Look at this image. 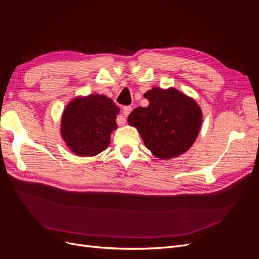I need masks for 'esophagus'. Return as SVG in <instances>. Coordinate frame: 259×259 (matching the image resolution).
<instances>
[{
  "mask_svg": "<svg viewBox=\"0 0 259 259\" xmlns=\"http://www.w3.org/2000/svg\"><path fill=\"white\" fill-rule=\"evenodd\" d=\"M131 111H132V107L131 106H126V107L123 108V114H124V116H127L131 113ZM122 121L123 122H121L120 125H123L125 123V117H123Z\"/></svg>",
  "mask_w": 259,
  "mask_h": 259,
  "instance_id": "34e87169",
  "label": "esophagus"
}]
</instances>
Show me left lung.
Masks as SVG:
<instances>
[{"mask_svg": "<svg viewBox=\"0 0 259 259\" xmlns=\"http://www.w3.org/2000/svg\"><path fill=\"white\" fill-rule=\"evenodd\" d=\"M144 97L149 106L136 108L127 121L138 130L145 146L162 160L189 150L202 123V111L194 99L173 88H153Z\"/></svg>", "mask_w": 259, "mask_h": 259, "instance_id": "obj_1", "label": "left lung"}]
</instances>
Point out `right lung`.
<instances>
[{"label": "right lung", "instance_id": "obj_1", "mask_svg": "<svg viewBox=\"0 0 259 259\" xmlns=\"http://www.w3.org/2000/svg\"><path fill=\"white\" fill-rule=\"evenodd\" d=\"M119 107L105 95L76 97L65 108L61 116V136L68 148L80 156H94L110 144L116 128Z\"/></svg>", "mask_w": 259, "mask_h": 259}]
</instances>
